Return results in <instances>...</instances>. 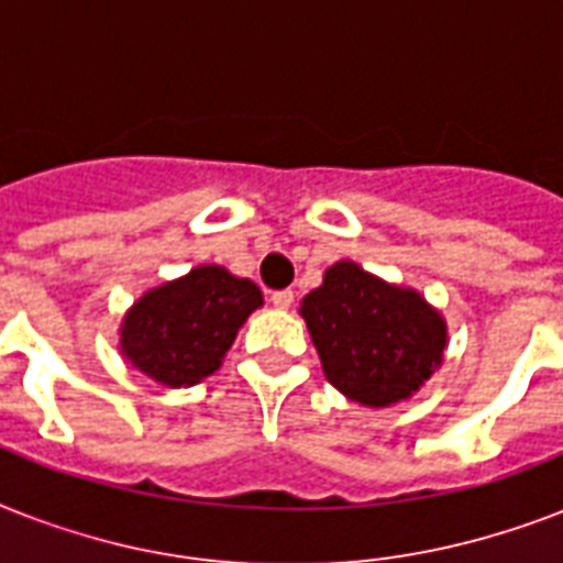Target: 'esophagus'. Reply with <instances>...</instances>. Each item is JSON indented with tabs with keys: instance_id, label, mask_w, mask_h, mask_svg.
Instances as JSON below:
<instances>
[{
	"instance_id": "esophagus-1",
	"label": "esophagus",
	"mask_w": 563,
	"mask_h": 563,
	"mask_svg": "<svg viewBox=\"0 0 563 563\" xmlns=\"http://www.w3.org/2000/svg\"><path fill=\"white\" fill-rule=\"evenodd\" d=\"M272 303L277 309H289L291 303H295V291L291 289H280V291H274L272 295Z\"/></svg>"
}]
</instances>
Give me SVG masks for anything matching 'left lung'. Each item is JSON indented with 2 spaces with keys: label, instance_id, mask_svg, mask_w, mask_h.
Here are the masks:
<instances>
[{
  "label": "left lung",
  "instance_id": "8db88e82",
  "mask_svg": "<svg viewBox=\"0 0 563 563\" xmlns=\"http://www.w3.org/2000/svg\"><path fill=\"white\" fill-rule=\"evenodd\" d=\"M298 312L330 385L368 409L418 394L450 342L441 309L418 289L383 280L353 260L330 265Z\"/></svg>",
  "mask_w": 563,
  "mask_h": 563
}]
</instances>
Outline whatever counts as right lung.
I'll return each instance as SVG.
<instances>
[{"label": "right lung", "instance_id": "1", "mask_svg": "<svg viewBox=\"0 0 563 563\" xmlns=\"http://www.w3.org/2000/svg\"><path fill=\"white\" fill-rule=\"evenodd\" d=\"M263 291L224 265H195L131 303L119 324L122 360L166 388H189L221 368Z\"/></svg>", "mask_w": 563, "mask_h": 563}]
</instances>
